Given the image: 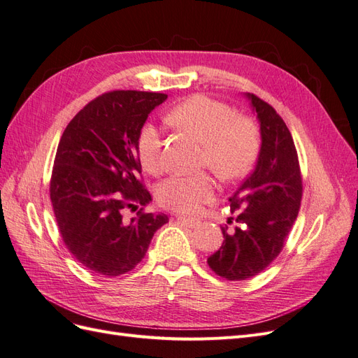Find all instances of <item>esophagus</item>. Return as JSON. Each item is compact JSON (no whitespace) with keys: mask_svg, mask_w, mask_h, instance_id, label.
I'll list each match as a JSON object with an SVG mask.
<instances>
[{"mask_svg":"<svg viewBox=\"0 0 358 358\" xmlns=\"http://www.w3.org/2000/svg\"><path fill=\"white\" fill-rule=\"evenodd\" d=\"M178 221L182 224L188 227V229H196V227L200 224V221L197 220H191V218H183V216H178Z\"/></svg>","mask_w":358,"mask_h":358,"instance_id":"34e87169","label":"esophagus"}]
</instances>
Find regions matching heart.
<instances>
[{
  "instance_id": "obj_1",
  "label": "heart",
  "mask_w": 358,
  "mask_h": 358,
  "mask_svg": "<svg viewBox=\"0 0 358 358\" xmlns=\"http://www.w3.org/2000/svg\"><path fill=\"white\" fill-rule=\"evenodd\" d=\"M169 121L204 143L201 166L210 167L222 180L245 176L258 157L262 136L257 122L246 115H236L224 101L196 94L178 104ZM137 152L150 175L164 171V140L155 125L146 124L140 129ZM215 189L210 175L171 176L158 185L157 200L166 209L196 215L203 204L212 201Z\"/></svg>"
}]
</instances>
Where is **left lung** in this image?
Masks as SVG:
<instances>
[{"instance_id":"left-lung-1","label":"left lung","mask_w":358,"mask_h":358,"mask_svg":"<svg viewBox=\"0 0 358 358\" xmlns=\"http://www.w3.org/2000/svg\"><path fill=\"white\" fill-rule=\"evenodd\" d=\"M262 129L257 166L230 197L234 229L222 227L224 242L208 258L227 280L252 278L280 254L299 215L303 180L294 140L284 119L255 94H248Z\"/></svg>"}]
</instances>
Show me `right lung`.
Listing matches in <instances>:
<instances>
[{
  "label": "right lung",
  "instance_id": "obj_1",
  "mask_svg": "<svg viewBox=\"0 0 358 358\" xmlns=\"http://www.w3.org/2000/svg\"><path fill=\"white\" fill-rule=\"evenodd\" d=\"M161 92L116 90L86 104L64 129L50 178V201L69 251L92 273L115 278L133 270L167 215L140 208L150 201L140 178L137 137Z\"/></svg>",
  "mask_w": 358,
  "mask_h": 358
}]
</instances>
